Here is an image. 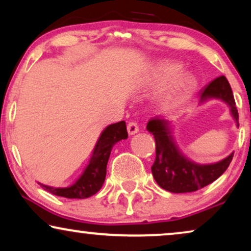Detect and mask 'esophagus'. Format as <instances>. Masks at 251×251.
<instances>
[{"instance_id":"esophagus-1","label":"esophagus","mask_w":251,"mask_h":251,"mask_svg":"<svg viewBox=\"0 0 251 251\" xmlns=\"http://www.w3.org/2000/svg\"><path fill=\"white\" fill-rule=\"evenodd\" d=\"M126 129H128V133L130 136L135 135V133L139 131V128H138V126H137L136 122H129L128 126H126Z\"/></svg>"}]
</instances>
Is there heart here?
I'll list each match as a JSON object with an SVG mask.
<instances>
[{"label": "heart", "instance_id": "b5f03b06", "mask_svg": "<svg viewBox=\"0 0 251 251\" xmlns=\"http://www.w3.org/2000/svg\"><path fill=\"white\" fill-rule=\"evenodd\" d=\"M179 64L173 61H160L155 64L151 71L150 83L154 87H162L169 82L171 83L163 96V102L167 105H173L179 99L185 97L188 92L195 87V77L190 73H179Z\"/></svg>", "mask_w": 251, "mask_h": 251}]
</instances>
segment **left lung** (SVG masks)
<instances>
[{
  "label": "left lung",
  "instance_id": "left-lung-1",
  "mask_svg": "<svg viewBox=\"0 0 251 251\" xmlns=\"http://www.w3.org/2000/svg\"><path fill=\"white\" fill-rule=\"evenodd\" d=\"M209 99H219L229 107L232 118L239 128V114L227 78L219 76L211 81L200 94V104ZM146 129L155 138L156 156L152 174L160 187L171 193H188L207 186L221 177L231 163L234 153L216 163L201 164L185 156L173 135L171 122L166 119L153 118Z\"/></svg>",
  "mask_w": 251,
  "mask_h": 251
}]
</instances>
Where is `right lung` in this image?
Here are the masks:
<instances>
[{
    "mask_svg": "<svg viewBox=\"0 0 251 251\" xmlns=\"http://www.w3.org/2000/svg\"><path fill=\"white\" fill-rule=\"evenodd\" d=\"M128 138L125 121H120L114 125H109L102 130L96 143L95 149L89 163L84 168L81 176L67 187H53L48 185H41L43 190L58 197L67 199H87L97 193L100 190L106 177V167L111 155V151L116 143Z\"/></svg>",
    "mask_w": 251,
    "mask_h": 251,
    "instance_id": "right-lung-1",
    "label": "right lung"
}]
</instances>
